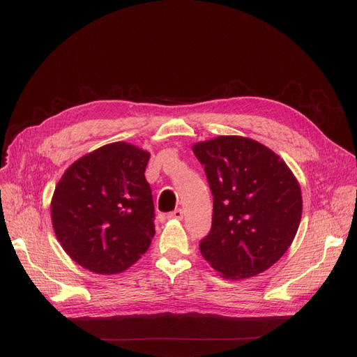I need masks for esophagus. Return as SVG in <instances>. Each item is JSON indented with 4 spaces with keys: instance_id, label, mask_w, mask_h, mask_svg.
<instances>
[{
    "instance_id": "34e87169",
    "label": "esophagus",
    "mask_w": 357,
    "mask_h": 357,
    "mask_svg": "<svg viewBox=\"0 0 357 357\" xmlns=\"http://www.w3.org/2000/svg\"><path fill=\"white\" fill-rule=\"evenodd\" d=\"M167 218H169V219H178V220H181V219L183 218L182 208H176V210H174V212L169 213V216H167Z\"/></svg>"
}]
</instances>
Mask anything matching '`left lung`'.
<instances>
[{"mask_svg": "<svg viewBox=\"0 0 357 357\" xmlns=\"http://www.w3.org/2000/svg\"><path fill=\"white\" fill-rule=\"evenodd\" d=\"M213 194L212 229L200 252L223 278H252L291 245L303 200L282 158L255 139L222 135L195 142Z\"/></svg>", "mask_w": 357, "mask_h": 357, "instance_id": "left-lung-1", "label": "left lung"}]
</instances>
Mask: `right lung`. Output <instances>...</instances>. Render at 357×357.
<instances>
[{"instance_id":"1","label":"right lung","mask_w":357,"mask_h":357,"mask_svg":"<svg viewBox=\"0 0 357 357\" xmlns=\"http://www.w3.org/2000/svg\"><path fill=\"white\" fill-rule=\"evenodd\" d=\"M150 153L112 142L77 158L51 200V222L66 253L100 275L126 271L147 252L154 203L145 179Z\"/></svg>"}]
</instances>
